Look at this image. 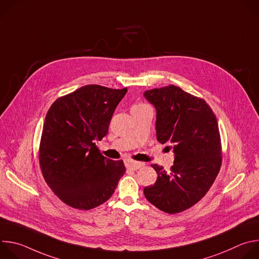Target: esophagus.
<instances>
[{"label":"esophagus","instance_id":"obj_1","mask_svg":"<svg viewBox=\"0 0 259 259\" xmlns=\"http://www.w3.org/2000/svg\"><path fill=\"white\" fill-rule=\"evenodd\" d=\"M125 164H126V167L131 170H137V169L141 168L142 166H144V164L142 162H137V161H132V160H127Z\"/></svg>","mask_w":259,"mask_h":259}]
</instances>
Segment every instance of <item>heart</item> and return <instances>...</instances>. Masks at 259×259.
<instances>
[{"label": "heart", "instance_id": "b5f03b06", "mask_svg": "<svg viewBox=\"0 0 259 259\" xmlns=\"http://www.w3.org/2000/svg\"><path fill=\"white\" fill-rule=\"evenodd\" d=\"M137 105H145V104H137Z\"/></svg>", "mask_w": 259, "mask_h": 259}]
</instances>
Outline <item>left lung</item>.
Returning a JSON list of instances; mask_svg holds the SVG:
<instances>
[{
	"label": "left lung",
	"mask_w": 259,
	"mask_h": 259,
	"mask_svg": "<svg viewBox=\"0 0 259 259\" xmlns=\"http://www.w3.org/2000/svg\"><path fill=\"white\" fill-rule=\"evenodd\" d=\"M143 95L156 107L158 141L171 144L175 156L169 172L152 165L158 178L143 193L158 209L179 213L207 194L220 170L223 156L217 119L204 99L174 85L147 90Z\"/></svg>",
	"instance_id": "left-lung-1"
}]
</instances>
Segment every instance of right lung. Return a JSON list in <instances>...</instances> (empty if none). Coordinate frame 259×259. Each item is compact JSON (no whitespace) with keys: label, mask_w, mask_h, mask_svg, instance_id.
<instances>
[{"label":"right lung","mask_w":259,"mask_h":259,"mask_svg":"<svg viewBox=\"0 0 259 259\" xmlns=\"http://www.w3.org/2000/svg\"><path fill=\"white\" fill-rule=\"evenodd\" d=\"M127 88L86 85L59 97L45 118L39 160L52 192L66 205L90 210L114 194L126 168L103 157L95 142L108 132Z\"/></svg>","instance_id":"obj_1"}]
</instances>
